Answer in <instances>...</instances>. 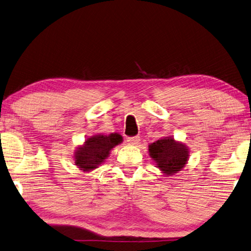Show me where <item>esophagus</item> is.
I'll return each instance as SVG.
<instances>
[{"mask_svg":"<svg viewBox=\"0 0 251 251\" xmlns=\"http://www.w3.org/2000/svg\"><path fill=\"white\" fill-rule=\"evenodd\" d=\"M139 141H140V138L138 137V136H134V137H128V138H127V143L130 144V145H133V146L138 145Z\"/></svg>","mask_w":251,"mask_h":251,"instance_id":"1","label":"esophagus"}]
</instances>
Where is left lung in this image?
I'll use <instances>...</instances> for the list:
<instances>
[{
  "label": "left lung",
  "instance_id": "left-lung-1",
  "mask_svg": "<svg viewBox=\"0 0 251 251\" xmlns=\"http://www.w3.org/2000/svg\"><path fill=\"white\" fill-rule=\"evenodd\" d=\"M149 153L157 162V167L167 176L180 171L189 158L188 148L170 137L152 143L149 146Z\"/></svg>",
  "mask_w": 251,
  "mask_h": 251
}]
</instances>
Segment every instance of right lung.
Here are the masks:
<instances>
[{
	"label": "right lung",
	"mask_w": 251,
	"mask_h": 251,
	"mask_svg": "<svg viewBox=\"0 0 251 251\" xmlns=\"http://www.w3.org/2000/svg\"><path fill=\"white\" fill-rule=\"evenodd\" d=\"M122 136L118 134L95 135L85 140V144L75 152V165L80 170L91 171L98 168L110 153L111 149L122 143Z\"/></svg>",
	"instance_id": "obj_1"
}]
</instances>
